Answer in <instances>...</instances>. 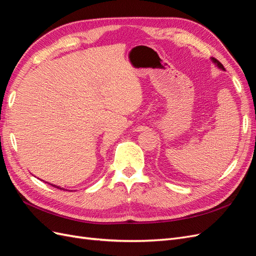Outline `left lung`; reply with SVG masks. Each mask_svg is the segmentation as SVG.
Instances as JSON below:
<instances>
[{
    "instance_id": "left-lung-1",
    "label": "left lung",
    "mask_w": 256,
    "mask_h": 256,
    "mask_svg": "<svg viewBox=\"0 0 256 256\" xmlns=\"http://www.w3.org/2000/svg\"><path fill=\"white\" fill-rule=\"evenodd\" d=\"M212 60L214 63H216V66H218L219 68H221V69H223V70H224V67H223V65L220 63V62H219L218 60H216V58H212Z\"/></svg>"
}]
</instances>
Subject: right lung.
Returning a JSON list of instances; mask_svg holds the SVG:
<instances>
[{
	"label": "right lung",
	"mask_w": 256,
	"mask_h": 256,
	"mask_svg": "<svg viewBox=\"0 0 256 256\" xmlns=\"http://www.w3.org/2000/svg\"><path fill=\"white\" fill-rule=\"evenodd\" d=\"M53 186V187H56V188H58V189H60V190H62V189H63V190H65L64 188H60V187H58V186H56V184H52Z\"/></svg>",
	"instance_id": "add662e5"
}]
</instances>
